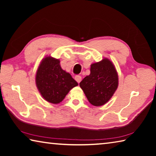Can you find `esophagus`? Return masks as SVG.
Here are the masks:
<instances>
[{
  "label": "esophagus",
  "instance_id": "1",
  "mask_svg": "<svg viewBox=\"0 0 156 156\" xmlns=\"http://www.w3.org/2000/svg\"><path fill=\"white\" fill-rule=\"evenodd\" d=\"M75 80L79 83L81 81V80H82V77H81L80 76H75Z\"/></svg>",
  "mask_w": 156,
  "mask_h": 156
}]
</instances>
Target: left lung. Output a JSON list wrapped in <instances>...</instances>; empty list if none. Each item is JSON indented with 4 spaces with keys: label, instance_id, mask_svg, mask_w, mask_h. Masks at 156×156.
I'll return each instance as SVG.
<instances>
[{
    "label": "left lung",
    "instance_id": "8db88e82",
    "mask_svg": "<svg viewBox=\"0 0 156 156\" xmlns=\"http://www.w3.org/2000/svg\"><path fill=\"white\" fill-rule=\"evenodd\" d=\"M118 86V76L112 61L104 58L91 65L90 74L80 83L89 102L102 106L113 96Z\"/></svg>",
    "mask_w": 156,
    "mask_h": 156
}]
</instances>
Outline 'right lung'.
<instances>
[{"label": "right lung", "mask_w": 156, "mask_h": 156, "mask_svg": "<svg viewBox=\"0 0 156 156\" xmlns=\"http://www.w3.org/2000/svg\"><path fill=\"white\" fill-rule=\"evenodd\" d=\"M36 84L43 98L58 104L78 83L60 65V60L47 56L42 60L36 76Z\"/></svg>", "instance_id": "right-lung-1"}]
</instances>
